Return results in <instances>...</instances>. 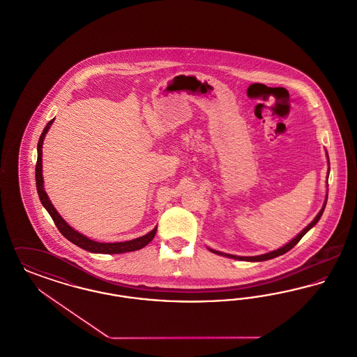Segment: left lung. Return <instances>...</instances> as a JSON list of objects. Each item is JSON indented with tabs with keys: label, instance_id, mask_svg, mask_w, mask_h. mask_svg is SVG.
Masks as SVG:
<instances>
[{
	"label": "left lung",
	"instance_id": "8db88e82",
	"mask_svg": "<svg viewBox=\"0 0 357 357\" xmlns=\"http://www.w3.org/2000/svg\"><path fill=\"white\" fill-rule=\"evenodd\" d=\"M328 155V153H326ZM328 163H329V158H328ZM328 176H329V169H328V175H326V183H328ZM326 201H328V194L325 195V201H324L323 207H321V210L319 211V214L316 215V218L313 220V221L310 222L307 226H306L305 229L298 234V236H296V237L293 238L290 242H288L287 245H284L282 248H280V249H277V250H273L271 253H266V255H255V257H239V255H226V253H222V252H217V250H214V249H210L208 248V250L210 252H213V253H215V255H223V257H229V258H234V259H239V261H252V262H259V261H266V259H272V258H275V257H278V255H285L287 252H289L291 248H294L297 243H298V241L301 239V238L305 236L306 233L319 222V220L321 218V215H323L324 208H325V206H326Z\"/></svg>",
	"mask_w": 357,
	"mask_h": 357
}]
</instances>
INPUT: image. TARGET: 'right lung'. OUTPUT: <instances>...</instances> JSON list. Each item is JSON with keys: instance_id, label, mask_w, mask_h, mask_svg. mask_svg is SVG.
Returning <instances> with one entry per match:
<instances>
[{"instance_id": "1", "label": "right lung", "mask_w": 357, "mask_h": 357, "mask_svg": "<svg viewBox=\"0 0 357 357\" xmlns=\"http://www.w3.org/2000/svg\"><path fill=\"white\" fill-rule=\"evenodd\" d=\"M53 120L48 121V124L45 126L43 134L38 139V144H37V163H36V187H37V192H38V198L41 201L43 206L47 208V211L50 213L52 220L54 222L56 227L59 229V231L70 241L72 243H75L76 246L84 249L86 252L91 253H99V255H120V253H127V252H135L142 248H144L146 245H149L153 241L155 234H156V229L151 230L149 234L143 236V237L135 238L131 241H126V242H114V243H102V242H96L91 238L85 237L83 234H80L79 231H76L75 229H72L67 222L61 218V215L57 213V210L53 207L45 190H44V179H43V143H44V137L47 135L48 130L51 128Z\"/></svg>"}]
</instances>
